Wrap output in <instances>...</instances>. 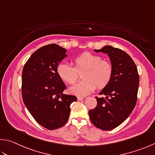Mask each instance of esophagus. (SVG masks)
Here are the masks:
<instances>
[{"label": "esophagus", "mask_w": 155, "mask_h": 155, "mask_svg": "<svg viewBox=\"0 0 155 155\" xmlns=\"http://www.w3.org/2000/svg\"><path fill=\"white\" fill-rule=\"evenodd\" d=\"M77 99H78V101H81V100L84 99V97H78Z\"/></svg>", "instance_id": "esophagus-1"}]
</instances>
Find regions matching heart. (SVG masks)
Here are the masks:
<instances>
[{
    "label": "heart",
    "instance_id": "1",
    "mask_svg": "<svg viewBox=\"0 0 155 155\" xmlns=\"http://www.w3.org/2000/svg\"><path fill=\"white\" fill-rule=\"evenodd\" d=\"M74 66L62 62L56 67V73L60 79L70 84L77 80L78 73H81L83 81L69 88V92L77 96H86L94 91L96 85L99 89L105 87L113 75V66L110 62L103 60L97 54L85 51L75 57Z\"/></svg>",
    "mask_w": 155,
    "mask_h": 155
}]
</instances>
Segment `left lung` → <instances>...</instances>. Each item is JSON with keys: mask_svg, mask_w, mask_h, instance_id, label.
Segmentation results:
<instances>
[{"mask_svg": "<svg viewBox=\"0 0 155 155\" xmlns=\"http://www.w3.org/2000/svg\"><path fill=\"white\" fill-rule=\"evenodd\" d=\"M94 50L107 54L114 71L110 82L99 93L106 97H96L97 106L89 111V117L97 128L110 130L124 122L134 110L139 75L134 62L124 51L111 45Z\"/></svg>", "mask_w": 155, "mask_h": 155, "instance_id": "8db88e82", "label": "left lung"}]
</instances>
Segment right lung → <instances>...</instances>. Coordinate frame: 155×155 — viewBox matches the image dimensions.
I'll return each instance as SVG.
<instances>
[{
    "label": "right lung",
    "mask_w": 155,
    "mask_h": 155,
    "mask_svg": "<svg viewBox=\"0 0 155 155\" xmlns=\"http://www.w3.org/2000/svg\"><path fill=\"white\" fill-rule=\"evenodd\" d=\"M66 50L51 44L39 48L24 65L22 97L27 110L39 125L48 130L61 128L68 121L70 105L77 98L65 95V84L56 73Z\"/></svg>",
    "instance_id": "1"
}]
</instances>
